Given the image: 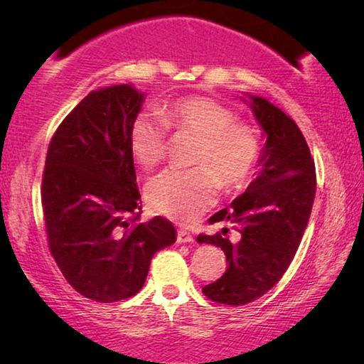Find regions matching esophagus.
Here are the masks:
<instances>
[{
  "mask_svg": "<svg viewBox=\"0 0 364 364\" xmlns=\"http://www.w3.org/2000/svg\"><path fill=\"white\" fill-rule=\"evenodd\" d=\"M177 242L178 243H192L193 242V237L187 230H178Z\"/></svg>",
  "mask_w": 364,
  "mask_h": 364,
  "instance_id": "obj_1",
  "label": "esophagus"
}]
</instances>
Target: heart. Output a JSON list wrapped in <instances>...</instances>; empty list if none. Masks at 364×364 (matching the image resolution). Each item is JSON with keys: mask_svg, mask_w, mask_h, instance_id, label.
Returning a JSON list of instances; mask_svg holds the SVG:
<instances>
[{"mask_svg": "<svg viewBox=\"0 0 364 364\" xmlns=\"http://www.w3.org/2000/svg\"><path fill=\"white\" fill-rule=\"evenodd\" d=\"M168 129L197 139L191 171L167 168L151 178L146 198L154 210L188 222L215 202L222 186L232 191L245 183L260 156L255 129L237 122L235 112L210 97L192 96L164 106L162 117L142 112L134 119L129 142L142 167L152 168L166 156Z\"/></svg>", "mask_w": 364, "mask_h": 364, "instance_id": "1", "label": "heart"}]
</instances>
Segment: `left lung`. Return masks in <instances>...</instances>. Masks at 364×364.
<instances>
[{"label":"left lung","instance_id":"1","mask_svg":"<svg viewBox=\"0 0 364 364\" xmlns=\"http://www.w3.org/2000/svg\"><path fill=\"white\" fill-rule=\"evenodd\" d=\"M247 96L265 132L260 172L208 220L227 227L197 237L198 243L220 247L228 263L217 282L202 288L203 295L232 306L255 301L280 282L305 233L316 191L315 162L295 121L265 97ZM228 226L239 232L235 242L226 237Z\"/></svg>","mask_w":364,"mask_h":364}]
</instances>
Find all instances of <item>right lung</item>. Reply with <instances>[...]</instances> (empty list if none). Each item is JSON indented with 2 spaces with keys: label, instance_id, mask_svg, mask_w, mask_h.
I'll list each match as a JSON object with an SVG mask.
<instances>
[{
  "label": "right lung",
  "instance_id": "right-lung-1",
  "mask_svg": "<svg viewBox=\"0 0 364 364\" xmlns=\"http://www.w3.org/2000/svg\"><path fill=\"white\" fill-rule=\"evenodd\" d=\"M144 102L131 84L89 92L49 142L41 202L49 252L77 293L112 303L144 287L156 252L176 242L167 218H141L129 132Z\"/></svg>",
  "mask_w": 364,
  "mask_h": 364
}]
</instances>
